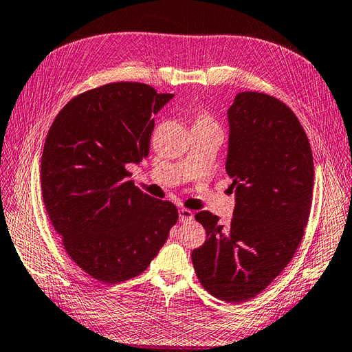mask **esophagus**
Wrapping results in <instances>:
<instances>
[{
	"mask_svg": "<svg viewBox=\"0 0 352 352\" xmlns=\"http://www.w3.org/2000/svg\"><path fill=\"white\" fill-rule=\"evenodd\" d=\"M194 217V213L190 209H179V219L182 222H188L191 221Z\"/></svg>",
	"mask_w": 352,
	"mask_h": 352,
	"instance_id": "1",
	"label": "esophagus"
}]
</instances>
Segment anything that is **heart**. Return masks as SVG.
I'll return each instance as SVG.
<instances>
[{
  "label": "heart",
  "instance_id": "1",
  "mask_svg": "<svg viewBox=\"0 0 352 352\" xmlns=\"http://www.w3.org/2000/svg\"><path fill=\"white\" fill-rule=\"evenodd\" d=\"M195 122H213V121H212V119H210L208 115L201 113V115H199V118H197Z\"/></svg>",
  "mask_w": 352,
  "mask_h": 352
}]
</instances>
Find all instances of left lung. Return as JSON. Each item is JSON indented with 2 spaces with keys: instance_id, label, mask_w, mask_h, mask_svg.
<instances>
[{
  "instance_id": "left-lung-1",
  "label": "left lung",
  "mask_w": 352,
  "mask_h": 352,
  "mask_svg": "<svg viewBox=\"0 0 352 352\" xmlns=\"http://www.w3.org/2000/svg\"><path fill=\"white\" fill-rule=\"evenodd\" d=\"M228 122L226 170L236 188L234 217L222 226L209 210L195 213L208 236L191 260L208 293L241 305L276 279L302 242L314 158L294 111L267 94H237Z\"/></svg>"
}]
</instances>
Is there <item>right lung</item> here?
<instances>
[{
	"mask_svg": "<svg viewBox=\"0 0 352 352\" xmlns=\"http://www.w3.org/2000/svg\"><path fill=\"white\" fill-rule=\"evenodd\" d=\"M173 97L111 82L61 109L41 155V194L68 256L102 284L139 276L177 222L176 206L142 192L126 164L149 155L152 115Z\"/></svg>",
	"mask_w": 352,
	"mask_h": 352,
	"instance_id": "obj_1",
	"label": "right lung"
}]
</instances>
